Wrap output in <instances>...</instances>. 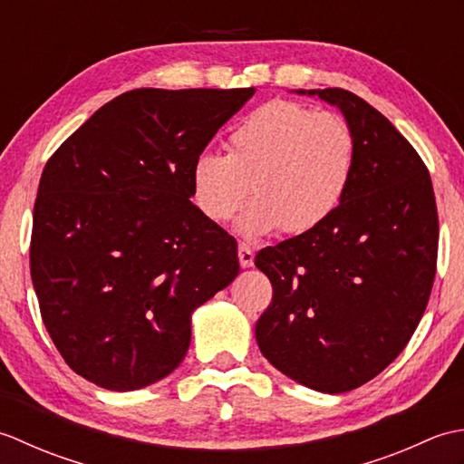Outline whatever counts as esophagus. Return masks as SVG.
Returning <instances> with one entry per match:
<instances>
[{
    "mask_svg": "<svg viewBox=\"0 0 464 464\" xmlns=\"http://www.w3.org/2000/svg\"><path fill=\"white\" fill-rule=\"evenodd\" d=\"M253 259H255V251L249 243H239V263L243 269H247L253 265Z\"/></svg>",
    "mask_w": 464,
    "mask_h": 464,
    "instance_id": "1",
    "label": "esophagus"
}]
</instances>
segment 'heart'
Wrapping results in <instances>:
<instances>
[{
    "mask_svg": "<svg viewBox=\"0 0 464 464\" xmlns=\"http://www.w3.org/2000/svg\"><path fill=\"white\" fill-rule=\"evenodd\" d=\"M354 167L357 137L343 115L279 100L235 123L227 155L195 157L191 189L213 223L231 221L251 189L255 201L241 217V233L303 235L339 209Z\"/></svg>",
    "mask_w": 464,
    "mask_h": 464,
    "instance_id": "b5f03b06",
    "label": "heart"
}]
</instances>
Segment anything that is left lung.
<instances>
[{
    "label": "left lung",
    "mask_w": 464,
    "mask_h": 464,
    "mask_svg": "<svg viewBox=\"0 0 464 464\" xmlns=\"http://www.w3.org/2000/svg\"><path fill=\"white\" fill-rule=\"evenodd\" d=\"M313 93L353 127L357 167L327 221L257 253L273 299L255 337L275 369L334 395L407 347L435 283L439 215L425 161L387 117L339 87Z\"/></svg>",
    "instance_id": "1"
}]
</instances>
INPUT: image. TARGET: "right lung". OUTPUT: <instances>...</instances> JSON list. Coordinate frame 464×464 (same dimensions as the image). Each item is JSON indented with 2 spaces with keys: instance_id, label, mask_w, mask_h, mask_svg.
<instances>
[{
  "instance_id": "obj_1",
  "label": "right lung",
  "mask_w": 464,
  "mask_h": 464,
  "mask_svg": "<svg viewBox=\"0 0 464 464\" xmlns=\"http://www.w3.org/2000/svg\"><path fill=\"white\" fill-rule=\"evenodd\" d=\"M255 93L133 90L49 157L29 267L63 361L110 391L179 367L191 313L239 273L237 241L191 203V167Z\"/></svg>"
}]
</instances>
